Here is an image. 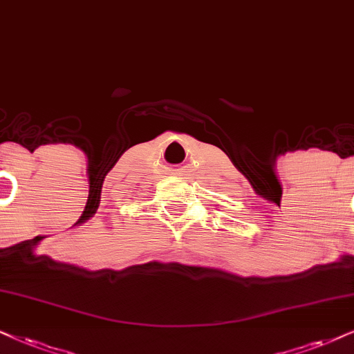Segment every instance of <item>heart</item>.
<instances>
[{"label": "heart", "instance_id": "1", "mask_svg": "<svg viewBox=\"0 0 354 354\" xmlns=\"http://www.w3.org/2000/svg\"><path fill=\"white\" fill-rule=\"evenodd\" d=\"M17 234H19V230H15V235H17Z\"/></svg>", "mask_w": 354, "mask_h": 354}]
</instances>
